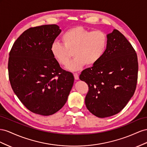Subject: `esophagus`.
<instances>
[{
    "instance_id": "obj_1",
    "label": "esophagus",
    "mask_w": 147,
    "mask_h": 147,
    "mask_svg": "<svg viewBox=\"0 0 147 147\" xmlns=\"http://www.w3.org/2000/svg\"><path fill=\"white\" fill-rule=\"evenodd\" d=\"M74 76L75 80H78L79 79V75L77 73H74Z\"/></svg>"
}]
</instances>
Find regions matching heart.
Returning <instances> with one entry per match:
<instances>
[{
  "instance_id": "b5f03b06",
  "label": "heart",
  "mask_w": 147,
  "mask_h": 147,
  "mask_svg": "<svg viewBox=\"0 0 147 147\" xmlns=\"http://www.w3.org/2000/svg\"><path fill=\"white\" fill-rule=\"evenodd\" d=\"M63 45L55 42L50 47V52L60 65L68 63L73 52L74 58L66 68L72 71L81 70L86 64L92 66L100 60L105 52L108 39L101 31H90L81 26L66 31L61 36Z\"/></svg>"
}]
</instances>
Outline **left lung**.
<instances>
[{"mask_svg":"<svg viewBox=\"0 0 147 147\" xmlns=\"http://www.w3.org/2000/svg\"><path fill=\"white\" fill-rule=\"evenodd\" d=\"M107 36L102 57L79 76L89 86L87 108L101 118L115 115L125 107L135 92L138 75L137 53L127 39L117 29Z\"/></svg>","mask_w":147,"mask_h":147,"instance_id":"1","label":"left lung"}]
</instances>
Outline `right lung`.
<instances>
[{
	"label": "right lung",
	"mask_w": 147,
	"mask_h": 147,
	"mask_svg": "<svg viewBox=\"0 0 147 147\" xmlns=\"http://www.w3.org/2000/svg\"><path fill=\"white\" fill-rule=\"evenodd\" d=\"M61 30L57 24L31 28L14 42L9 54L8 76L14 93L31 112L42 116L65 105L73 74L61 68L50 47Z\"/></svg>",
	"instance_id": "obj_1"
}]
</instances>
